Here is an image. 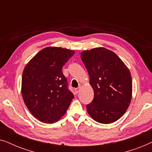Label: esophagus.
<instances>
[{
  "label": "esophagus",
  "instance_id": "obj_1",
  "mask_svg": "<svg viewBox=\"0 0 152 152\" xmlns=\"http://www.w3.org/2000/svg\"><path fill=\"white\" fill-rule=\"evenodd\" d=\"M80 88H77L75 89V93L76 94H77V93L80 92Z\"/></svg>",
  "mask_w": 152,
  "mask_h": 152
}]
</instances>
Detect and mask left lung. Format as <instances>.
<instances>
[{
  "label": "left lung",
  "mask_w": 152,
  "mask_h": 152,
  "mask_svg": "<svg viewBox=\"0 0 152 152\" xmlns=\"http://www.w3.org/2000/svg\"><path fill=\"white\" fill-rule=\"evenodd\" d=\"M94 92L87 112L95 121L110 124L125 113L132 97L131 72L113 51L103 47L80 53Z\"/></svg>",
  "instance_id": "obj_1"
}]
</instances>
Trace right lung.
I'll return each mask as SVG.
<instances>
[{
	"mask_svg": "<svg viewBox=\"0 0 152 152\" xmlns=\"http://www.w3.org/2000/svg\"><path fill=\"white\" fill-rule=\"evenodd\" d=\"M75 50L46 47L25 66L21 93L25 104L39 121L52 124L65 115L74 95L68 89L62 67Z\"/></svg>",
	"mask_w": 152,
	"mask_h": 152,
	"instance_id": "1",
	"label": "right lung"
}]
</instances>
